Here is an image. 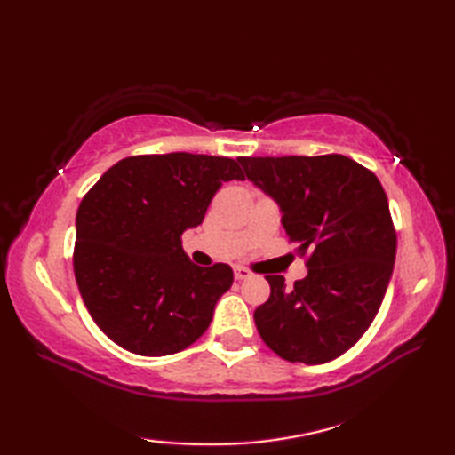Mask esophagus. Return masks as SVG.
<instances>
[{
  "label": "esophagus",
  "instance_id": "34e87169",
  "mask_svg": "<svg viewBox=\"0 0 455 455\" xmlns=\"http://www.w3.org/2000/svg\"><path fill=\"white\" fill-rule=\"evenodd\" d=\"M235 277H236V279H248V277H252V272H250L248 267L236 266V267H235Z\"/></svg>",
  "mask_w": 455,
  "mask_h": 455
}]
</instances>
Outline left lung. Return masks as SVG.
<instances>
[{
  "label": "left lung",
  "mask_w": 455,
  "mask_h": 455,
  "mask_svg": "<svg viewBox=\"0 0 455 455\" xmlns=\"http://www.w3.org/2000/svg\"><path fill=\"white\" fill-rule=\"evenodd\" d=\"M246 178L277 201L307 277L254 311L262 340L287 362L326 363L360 340L379 311L397 254L389 201L371 170L342 154L246 158Z\"/></svg>",
  "instance_id": "8db88e82"
}]
</instances>
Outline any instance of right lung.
Segmentation results:
<instances>
[{
    "mask_svg": "<svg viewBox=\"0 0 455 455\" xmlns=\"http://www.w3.org/2000/svg\"><path fill=\"white\" fill-rule=\"evenodd\" d=\"M238 162L172 152L129 156L85 193L76 215L74 274L85 307L115 344L139 355L186 350L233 285L227 264L199 267L181 248Z\"/></svg>",
    "mask_w": 455,
    "mask_h": 455,
    "instance_id": "1",
    "label": "right lung"
}]
</instances>
